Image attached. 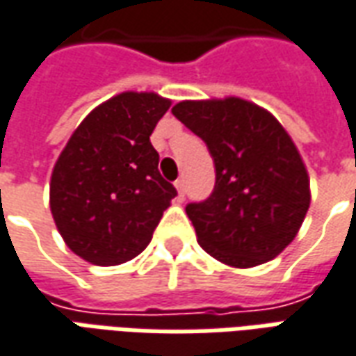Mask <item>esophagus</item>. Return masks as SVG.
<instances>
[{
	"instance_id": "1",
	"label": "esophagus",
	"mask_w": 356,
	"mask_h": 356,
	"mask_svg": "<svg viewBox=\"0 0 356 356\" xmlns=\"http://www.w3.org/2000/svg\"><path fill=\"white\" fill-rule=\"evenodd\" d=\"M175 188H177L179 193V198H185V191H186V183H185V177H179L175 181Z\"/></svg>"
}]
</instances>
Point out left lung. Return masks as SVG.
<instances>
[{"label": "left lung", "mask_w": 356, "mask_h": 356, "mask_svg": "<svg viewBox=\"0 0 356 356\" xmlns=\"http://www.w3.org/2000/svg\"><path fill=\"white\" fill-rule=\"evenodd\" d=\"M171 111L206 143L216 168L212 195L185 208L200 247L235 268L275 258L310 206L307 170L285 129L241 98L179 102Z\"/></svg>", "instance_id": "8db88e82"}]
</instances>
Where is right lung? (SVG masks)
Here are the masks:
<instances>
[{"mask_svg": "<svg viewBox=\"0 0 356 356\" xmlns=\"http://www.w3.org/2000/svg\"><path fill=\"white\" fill-rule=\"evenodd\" d=\"M170 106L152 92H123L94 109L59 156L49 208L67 247L86 262L118 266L140 254L177 196L150 143Z\"/></svg>", "mask_w": 356, "mask_h": 356, "instance_id": "right-lung-1", "label": "right lung"}]
</instances>
